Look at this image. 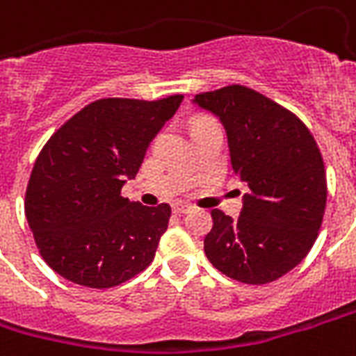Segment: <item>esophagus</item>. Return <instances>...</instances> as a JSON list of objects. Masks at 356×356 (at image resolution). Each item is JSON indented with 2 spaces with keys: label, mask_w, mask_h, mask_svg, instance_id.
Listing matches in <instances>:
<instances>
[{
  "label": "esophagus",
  "mask_w": 356,
  "mask_h": 356,
  "mask_svg": "<svg viewBox=\"0 0 356 356\" xmlns=\"http://www.w3.org/2000/svg\"><path fill=\"white\" fill-rule=\"evenodd\" d=\"M188 211H192V205H188V203H183V202L173 203V213L175 214H184V213H188Z\"/></svg>",
  "instance_id": "obj_1"
}]
</instances>
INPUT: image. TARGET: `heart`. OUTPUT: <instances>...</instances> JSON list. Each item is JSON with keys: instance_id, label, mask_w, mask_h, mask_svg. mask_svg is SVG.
<instances>
[{"instance_id": "obj_1", "label": "heart", "mask_w": 356, "mask_h": 356, "mask_svg": "<svg viewBox=\"0 0 356 356\" xmlns=\"http://www.w3.org/2000/svg\"><path fill=\"white\" fill-rule=\"evenodd\" d=\"M207 123H213V121H211V119H202V121H200L197 124H207ZM197 124H196V127H197Z\"/></svg>"}]
</instances>
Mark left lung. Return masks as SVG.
Masks as SVG:
<instances>
[{
  "label": "left lung",
  "mask_w": 356,
  "mask_h": 356,
  "mask_svg": "<svg viewBox=\"0 0 356 356\" xmlns=\"http://www.w3.org/2000/svg\"><path fill=\"white\" fill-rule=\"evenodd\" d=\"M226 127L233 170L248 192L233 220L213 209L203 241L209 261L233 280L261 286L287 275L316 243L327 205V173L314 136L287 108L246 86L194 99Z\"/></svg>",
  "instance_id": "obj_1"
}]
</instances>
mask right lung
Here are the masks:
<instances>
[{
	"label": "right lung",
	"instance_id": "1",
	"mask_svg": "<svg viewBox=\"0 0 356 356\" xmlns=\"http://www.w3.org/2000/svg\"><path fill=\"white\" fill-rule=\"evenodd\" d=\"M181 100L183 95L95 100L40 149L24 209L39 254L58 275L106 289L153 261L172 207L129 202L121 188Z\"/></svg>",
	"mask_w": 356,
	"mask_h": 356
}]
</instances>
